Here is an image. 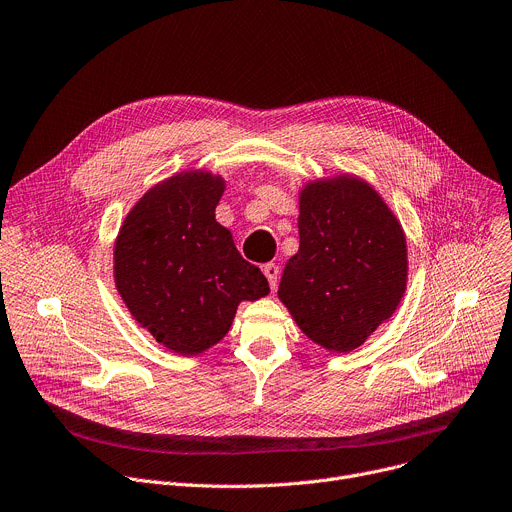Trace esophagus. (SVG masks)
Here are the masks:
<instances>
[{
	"label": "esophagus",
	"mask_w": 512,
	"mask_h": 512,
	"mask_svg": "<svg viewBox=\"0 0 512 512\" xmlns=\"http://www.w3.org/2000/svg\"><path fill=\"white\" fill-rule=\"evenodd\" d=\"M261 269H263V273H265V277H267V282H269L271 290H275L277 280H280V265H277V263H265Z\"/></svg>",
	"instance_id": "1"
}]
</instances>
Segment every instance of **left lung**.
I'll return each mask as SVG.
<instances>
[{
	"instance_id": "obj_1",
	"label": "left lung",
	"mask_w": 512,
	"mask_h": 512,
	"mask_svg": "<svg viewBox=\"0 0 512 512\" xmlns=\"http://www.w3.org/2000/svg\"><path fill=\"white\" fill-rule=\"evenodd\" d=\"M300 249L277 296L322 349L349 353L398 308L408 280L406 235L371 185L349 173L300 190Z\"/></svg>"
}]
</instances>
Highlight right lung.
I'll use <instances>...</instances> for the list:
<instances>
[{
	"label": "right lung",
	"mask_w": 512,
	"mask_h": 512,
	"mask_svg": "<svg viewBox=\"0 0 512 512\" xmlns=\"http://www.w3.org/2000/svg\"><path fill=\"white\" fill-rule=\"evenodd\" d=\"M224 188L204 169L175 173L132 206L114 243V282L128 312L179 355L216 345L243 300L269 294L265 275L216 222Z\"/></svg>",
	"instance_id": "add662e5"
}]
</instances>
